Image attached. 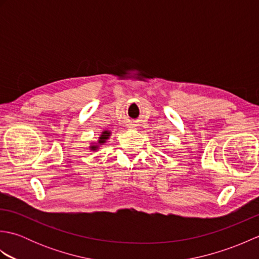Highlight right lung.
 <instances>
[{"label": "right lung", "instance_id": "right-lung-1", "mask_svg": "<svg viewBox=\"0 0 259 259\" xmlns=\"http://www.w3.org/2000/svg\"><path fill=\"white\" fill-rule=\"evenodd\" d=\"M109 136H110V133H109V131H103L102 135H101V137H100V140H99V144H103V142H106V140L109 138ZM91 149H92V150H96V149H97V147L92 146V147H91Z\"/></svg>", "mask_w": 259, "mask_h": 259}]
</instances>
